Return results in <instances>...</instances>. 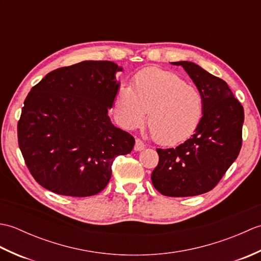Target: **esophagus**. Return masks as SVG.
I'll use <instances>...</instances> for the list:
<instances>
[{
  "mask_svg": "<svg viewBox=\"0 0 261 261\" xmlns=\"http://www.w3.org/2000/svg\"><path fill=\"white\" fill-rule=\"evenodd\" d=\"M145 148H146V145L140 139L136 140V145H135V150L136 151H142Z\"/></svg>",
  "mask_w": 261,
  "mask_h": 261,
  "instance_id": "1",
  "label": "esophagus"
}]
</instances>
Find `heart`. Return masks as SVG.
Returning a JSON list of instances; mask_svg holds the SVG:
<instances>
[{"instance_id": "obj_1", "label": "heart", "mask_w": 261, "mask_h": 261, "mask_svg": "<svg viewBox=\"0 0 261 261\" xmlns=\"http://www.w3.org/2000/svg\"><path fill=\"white\" fill-rule=\"evenodd\" d=\"M114 110L126 130L140 126L147 118L157 142L176 145L194 135L204 113V97L198 88L171 71L147 68L138 73L134 86L122 85Z\"/></svg>"}]
</instances>
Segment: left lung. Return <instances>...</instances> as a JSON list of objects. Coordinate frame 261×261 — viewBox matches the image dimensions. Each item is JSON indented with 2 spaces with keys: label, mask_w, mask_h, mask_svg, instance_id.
I'll return each instance as SVG.
<instances>
[{
  "label": "left lung",
  "mask_w": 261,
  "mask_h": 261,
  "mask_svg": "<svg viewBox=\"0 0 261 261\" xmlns=\"http://www.w3.org/2000/svg\"><path fill=\"white\" fill-rule=\"evenodd\" d=\"M171 64L181 66L201 91L204 113L192 138L176 148L157 149L151 180L166 196L201 195L216 186L239 154L245 112L223 80L191 62Z\"/></svg>",
  "instance_id": "8db88e82"
}]
</instances>
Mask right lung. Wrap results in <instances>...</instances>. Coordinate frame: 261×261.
Here are the masks:
<instances>
[{
  "label": "right lung",
  "mask_w": 261,
  "mask_h": 261,
  "mask_svg": "<svg viewBox=\"0 0 261 261\" xmlns=\"http://www.w3.org/2000/svg\"><path fill=\"white\" fill-rule=\"evenodd\" d=\"M113 62L85 60L55 69L31 88L18 123L19 147L33 178L59 195L103 191L114 158L130 153L135 138L108 114L122 71Z\"/></svg>",
  "instance_id": "1"
}]
</instances>
